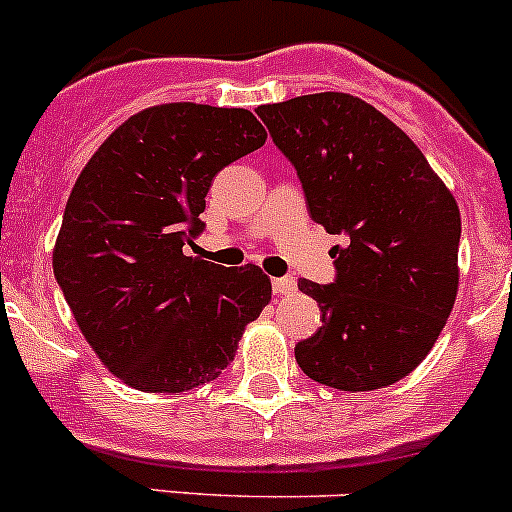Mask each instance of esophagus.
<instances>
[{
    "mask_svg": "<svg viewBox=\"0 0 512 512\" xmlns=\"http://www.w3.org/2000/svg\"><path fill=\"white\" fill-rule=\"evenodd\" d=\"M295 291V278H273V293L276 295H291Z\"/></svg>",
    "mask_w": 512,
    "mask_h": 512,
    "instance_id": "obj_1",
    "label": "esophagus"
}]
</instances>
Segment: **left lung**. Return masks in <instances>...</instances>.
<instances>
[{"label": "left lung", "instance_id": "obj_1", "mask_svg": "<svg viewBox=\"0 0 512 512\" xmlns=\"http://www.w3.org/2000/svg\"><path fill=\"white\" fill-rule=\"evenodd\" d=\"M330 234L337 278L298 288L323 325L295 345L300 370L340 392L389 387L421 365L458 293L461 212L402 128L350 93L258 105Z\"/></svg>", "mask_w": 512, "mask_h": 512}]
</instances>
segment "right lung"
I'll use <instances>...</instances> for the list:
<instances>
[{
	"label": "right lung",
	"mask_w": 512,
	"mask_h": 512,
	"mask_svg": "<svg viewBox=\"0 0 512 512\" xmlns=\"http://www.w3.org/2000/svg\"><path fill=\"white\" fill-rule=\"evenodd\" d=\"M263 142L244 108L152 105L110 133L73 184L54 276L98 360L128 387L175 394L217 379L271 300L254 263L182 251L202 231L217 172Z\"/></svg>",
	"instance_id": "obj_1"
}]
</instances>
